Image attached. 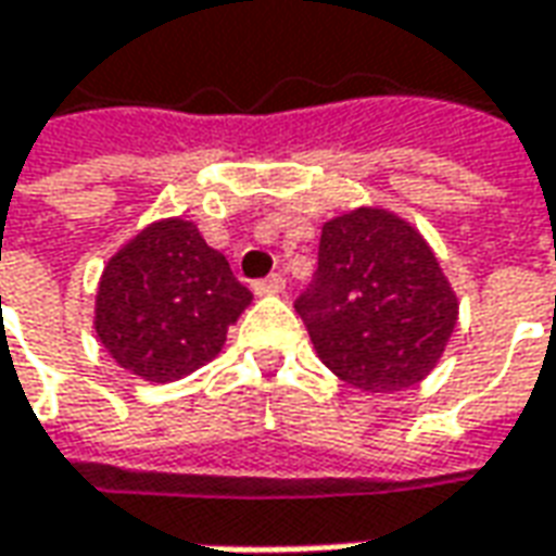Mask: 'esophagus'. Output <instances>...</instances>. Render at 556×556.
<instances>
[{"label":"esophagus","mask_w":556,"mask_h":556,"mask_svg":"<svg viewBox=\"0 0 556 556\" xmlns=\"http://www.w3.org/2000/svg\"><path fill=\"white\" fill-rule=\"evenodd\" d=\"M286 289V279L279 277V274H270L267 279H258L255 286H252V292L255 294H279Z\"/></svg>","instance_id":"obj_1"}]
</instances>
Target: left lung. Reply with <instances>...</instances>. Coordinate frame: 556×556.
Instances as JSON below:
<instances>
[{"label":"left lung","mask_w":556,"mask_h":556,"mask_svg":"<svg viewBox=\"0 0 556 556\" xmlns=\"http://www.w3.org/2000/svg\"><path fill=\"white\" fill-rule=\"evenodd\" d=\"M294 309L328 371L365 392H399L444 356L459 301L420 230L356 206L323 225L319 264Z\"/></svg>","instance_id":"left-lung-1"}]
</instances>
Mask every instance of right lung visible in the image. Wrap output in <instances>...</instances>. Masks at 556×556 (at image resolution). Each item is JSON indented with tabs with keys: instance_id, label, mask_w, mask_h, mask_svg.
<instances>
[{
	"instance_id": "obj_1",
	"label": "right lung",
	"mask_w": 556,
	"mask_h": 556,
	"mask_svg": "<svg viewBox=\"0 0 556 556\" xmlns=\"http://www.w3.org/2000/svg\"><path fill=\"white\" fill-rule=\"evenodd\" d=\"M252 304L228 258L182 215L157 218L105 262L93 331L124 371L173 383L213 362Z\"/></svg>"
}]
</instances>
